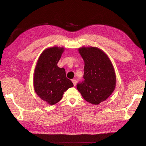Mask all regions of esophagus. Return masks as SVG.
<instances>
[{"label":"esophagus","instance_id":"esophagus-1","mask_svg":"<svg viewBox=\"0 0 146 146\" xmlns=\"http://www.w3.org/2000/svg\"><path fill=\"white\" fill-rule=\"evenodd\" d=\"M72 82L73 84H74V85L76 86V84H77V80H76V79H72Z\"/></svg>","mask_w":146,"mask_h":146}]
</instances>
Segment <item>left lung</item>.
Wrapping results in <instances>:
<instances>
[{
  "label": "left lung",
  "instance_id": "left-lung-1",
  "mask_svg": "<svg viewBox=\"0 0 146 146\" xmlns=\"http://www.w3.org/2000/svg\"><path fill=\"white\" fill-rule=\"evenodd\" d=\"M79 53L85 62L84 80L77 88L89 103L98 105L107 99L116 85V75L108 56L99 48L82 47Z\"/></svg>",
  "mask_w": 146,
  "mask_h": 146
}]
</instances>
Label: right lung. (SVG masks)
<instances>
[{"label":"right lung","mask_w":146,"mask_h":146,"mask_svg":"<svg viewBox=\"0 0 146 146\" xmlns=\"http://www.w3.org/2000/svg\"><path fill=\"white\" fill-rule=\"evenodd\" d=\"M63 51V47L47 48L39 56L35 69V91L39 98L50 105L58 102L64 92L74 86L66 77L65 69L57 66Z\"/></svg>","instance_id":"obj_1"}]
</instances>
